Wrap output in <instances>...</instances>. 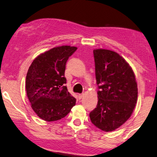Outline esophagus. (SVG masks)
<instances>
[{
    "label": "esophagus",
    "mask_w": 157,
    "mask_h": 157,
    "mask_svg": "<svg viewBox=\"0 0 157 157\" xmlns=\"http://www.w3.org/2000/svg\"><path fill=\"white\" fill-rule=\"evenodd\" d=\"M83 96H84V94H78V98H79V99L82 98Z\"/></svg>",
    "instance_id": "1"
}]
</instances>
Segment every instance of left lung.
<instances>
[{"label":"left lung","instance_id":"1","mask_svg":"<svg viewBox=\"0 0 157 157\" xmlns=\"http://www.w3.org/2000/svg\"><path fill=\"white\" fill-rule=\"evenodd\" d=\"M94 56L98 101L89 117L94 126L109 132L125 123L133 113L138 86L132 68L119 54L96 49Z\"/></svg>","mask_w":157,"mask_h":157}]
</instances>
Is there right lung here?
<instances>
[{
	"mask_svg": "<svg viewBox=\"0 0 157 157\" xmlns=\"http://www.w3.org/2000/svg\"><path fill=\"white\" fill-rule=\"evenodd\" d=\"M68 45L54 47L36 57L26 78V90L31 108L40 118L54 121L65 117L76 99L66 86V64L77 50Z\"/></svg>",
	"mask_w": 157,
	"mask_h": 157,
	"instance_id": "right-lung-1",
	"label": "right lung"
}]
</instances>
